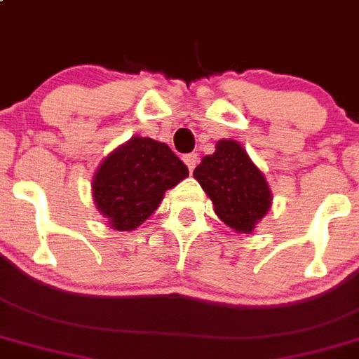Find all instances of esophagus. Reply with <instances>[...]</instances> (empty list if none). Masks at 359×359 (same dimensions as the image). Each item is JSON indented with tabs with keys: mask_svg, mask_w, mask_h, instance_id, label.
<instances>
[{
	"mask_svg": "<svg viewBox=\"0 0 359 359\" xmlns=\"http://www.w3.org/2000/svg\"><path fill=\"white\" fill-rule=\"evenodd\" d=\"M197 162H198L197 153H188V155H184V164L188 165L189 171L195 170V165H197Z\"/></svg>",
	"mask_w": 359,
	"mask_h": 359,
	"instance_id": "1",
	"label": "esophagus"
}]
</instances>
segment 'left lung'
Instances as JSON below:
<instances>
[{
  "label": "left lung",
  "mask_w": 359,
  "mask_h": 359,
  "mask_svg": "<svg viewBox=\"0 0 359 359\" xmlns=\"http://www.w3.org/2000/svg\"><path fill=\"white\" fill-rule=\"evenodd\" d=\"M194 177L212 198L217 217L237 233H252L272 204L263 171L236 140H219L213 155H206Z\"/></svg>",
  "instance_id": "obj_1"
}]
</instances>
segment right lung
<instances>
[{"instance_id":"1","label":"right lung","mask_w":359,"mask_h":359,"mask_svg":"<svg viewBox=\"0 0 359 359\" xmlns=\"http://www.w3.org/2000/svg\"><path fill=\"white\" fill-rule=\"evenodd\" d=\"M189 175L164 142L133 137L105 156L93 177V198L113 230H135L151 217L164 194Z\"/></svg>"}]
</instances>
